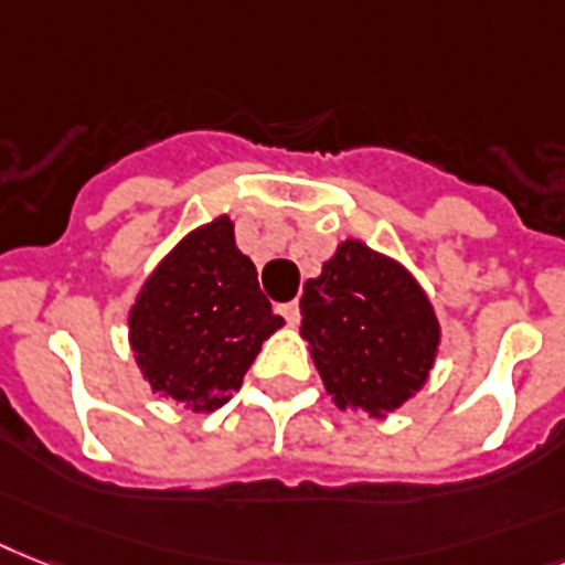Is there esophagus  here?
Segmentation results:
<instances>
[{
  "label": "esophagus",
  "mask_w": 565,
  "mask_h": 565,
  "mask_svg": "<svg viewBox=\"0 0 565 565\" xmlns=\"http://www.w3.org/2000/svg\"><path fill=\"white\" fill-rule=\"evenodd\" d=\"M278 313H281L290 324H296L298 316H301V313H298V301H287V305H281V307H278Z\"/></svg>",
  "instance_id": "34e87169"
}]
</instances>
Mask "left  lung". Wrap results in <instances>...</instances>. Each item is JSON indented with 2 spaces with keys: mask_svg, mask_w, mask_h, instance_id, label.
<instances>
[{
  "mask_svg": "<svg viewBox=\"0 0 565 565\" xmlns=\"http://www.w3.org/2000/svg\"><path fill=\"white\" fill-rule=\"evenodd\" d=\"M301 337L339 409L386 417L420 392L441 324L420 284L362 241L339 243L322 275L305 284Z\"/></svg>",
  "mask_w": 565,
  "mask_h": 565,
  "instance_id": "8db88e82",
  "label": "left lung"
}]
</instances>
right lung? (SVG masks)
I'll return each instance as SVG.
<instances>
[{
    "label": "right lung",
    "mask_w": 565,
    "mask_h": 565,
    "mask_svg": "<svg viewBox=\"0 0 565 565\" xmlns=\"http://www.w3.org/2000/svg\"><path fill=\"white\" fill-rule=\"evenodd\" d=\"M130 345L150 388L214 412L241 388L264 339L281 328L258 273L220 214L173 246L130 307Z\"/></svg>",
    "instance_id": "right-lung-1"
}]
</instances>
